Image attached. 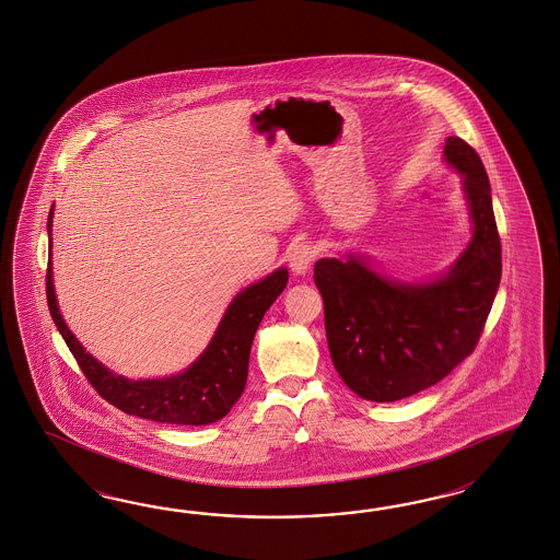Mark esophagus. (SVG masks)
I'll return each instance as SVG.
<instances>
[{
  "instance_id": "34e87169",
  "label": "esophagus",
  "mask_w": 560,
  "mask_h": 560,
  "mask_svg": "<svg viewBox=\"0 0 560 560\" xmlns=\"http://www.w3.org/2000/svg\"><path fill=\"white\" fill-rule=\"evenodd\" d=\"M313 257H315L313 247H308V245H296V247L290 252V256H288V268L292 270V273H296V276H304V273L311 270Z\"/></svg>"
}]
</instances>
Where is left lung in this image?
<instances>
[{
	"mask_svg": "<svg viewBox=\"0 0 560 560\" xmlns=\"http://www.w3.org/2000/svg\"><path fill=\"white\" fill-rule=\"evenodd\" d=\"M444 163L460 179L470 241L444 272L399 280L362 252L315 264L325 334L337 374L362 399L411 397L470 355L501 282V241L491 184L479 153L447 137Z\"/></svg>",
	"mask_w": 560,
	"mask_h": 560,
	"instance_id": "8db88e82",
	"label": "left lung"
}]
</instances>
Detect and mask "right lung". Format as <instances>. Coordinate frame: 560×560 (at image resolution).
I'll return each mask as SVG.
<instances>
[{"label": "right lung", "instance_id": "obj_1", "mask_svg": "<svg viewBox=\"0 0 560 560\" xmlns=\"http://www.w3.org/2000/svg\"><path fill=\"white\" fill-rule=\"evenodd\" d=\"M52 214L50 207L47 219L48 247L52 249ZM52 256V252H50ZM288 284L287 268H278L266 278L240 290L210 337L205 352L182 372L161 378H128L104 366L85 348L80 339L67 327L55 282H52V259L48 257L47 301L50 317L55 320L65 343L75 355L83 374L114 407L128 416L151 419L160 423L176 425H208L223 419L233 405L240 400L247 383L249 352L257 327L266 311L282 294Z\"/></svg>", "mask_w": 560, "mask_h": 560}]
</instances>
